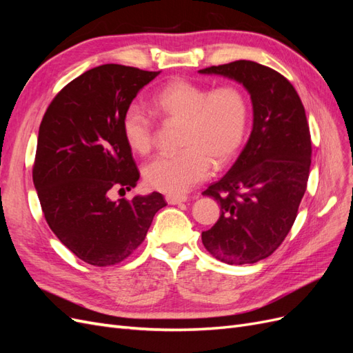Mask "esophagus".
<instances>
[{"label":"esophagus","instance_id":"34e87169","mask_svg":"<svg viewBox=\"0 0 353 353\" xmlns=\"http://www.w3.org/2000/svg\"><path fill=\"white\" fill-rule=\"evenodd\" d=\"M165 199L169 205H179V203H185L188 200L187 196H175V194H166Z\"/></svg>","mask_w":353,"mask_h":353}]
</instances>
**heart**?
<instances>
[{
	"label": "heart",
	"mask_w": 353,
	"mask_h": 353,
	"mask_svg": "<svg viewBox=\"0 0 353 353\" xmlns=\"http://www.w3.org/2000/svg\"><path fill=\"white\" fill-rule=\"evenodd\" d=\"M152 110L181 121L176 154H160L143 169L145 184L168 194L185 193L210 174L213 160L222 165L237 153L248 125V104L234 85L208 91L203 85L178 79L166 83L150 99ZM126 144L138 154L152 150L154 126L138 104L128 105L122 116Z\"/></svg>",
	"instance_id": "1"
}]
</instances>
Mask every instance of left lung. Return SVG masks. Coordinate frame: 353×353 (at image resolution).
Listing matches in <instances>:
<instances>
[{"label":"left lung","mask_w":353,"mask_h":353,"mask_svg":"<svg viewBox=\"0 0 353 353\" xmlns=\"http://www.w3.org/2000/svg\"><path fill=\"white\" fill-rule=\"evenodd\" d=\"M241 83L249 92L253 126L236 163L203 196L221 205V216L201 241L228 265L268 258L297 215L311 168V134L303 104L283 74L237 60L199 70Z\"/></svg>","instance_id":"obj_1"}]
</instances>
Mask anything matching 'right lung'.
<instances>
[{
	"instance_id": "1",
	"label": "right lung",
	"mask_w": 353,
	"mask_h": 353,
	"mask_svg": "<svg viewBox=\"0 0 353 353\" xmlns=\"http://www.w3.org/2000/svg\"><path fill=\"white\" fill-rule=\"evenodd\" d=\"M159 72L122 65L90 69L63 88L42 117L34 184L51 231L79 259L109 266L145 239L160 193L112 200L140 179L122 132V116Z\"/></svg>"
}]
</instances>
